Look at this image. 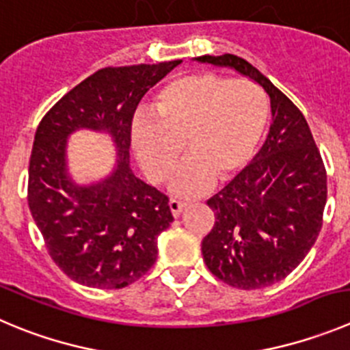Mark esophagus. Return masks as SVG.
I'll use <instances>...</instances> for the list:
<instances>
[{
  "mask_svg": "<svg viewBox=\"0 0 350 350\" xmlns=\"http://www.w3.org/2000/svg\"><path fill=\"white\" fill-rule=\"evenodd\" d=\"M186 205H188L186 202L176 200V198H172V200L169 202V207H171V212H172V215H174V217H179V215H181V212L185 211Z\"/></svg>",
  "mask_w": 350,
  "mask_h": 350,
  "instance_id": "obj_1",
  "label": "esophagus"
}]
</instances>
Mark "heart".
I'll use <instances>...</instances> for the list:
<instances>
[{"label":"heart","instance_id":"obj_1","mask_svg":"<svg viewBox=\"0 0 350 350\" xmlns=\"http://www.w3.org/2000/svg\"><path fill=\"white\" fill-rule=\"evenodd\" d=\"M152 117L133 124V146L153 181L174 169L185 143L190 155L172 179V191L197 197L249 165L269 120V101L256 83L198 72L165 84L153 98Z\"/></svg>","mask_w":350,"mask_h":350}]
</instances>
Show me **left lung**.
Here are the masks:
<instances>
[{"label":"left lung","mask_w":350,"mask_h":350,"mask_svg":"<svg viewBox=\"0 0 350 350\" xmlns=\"http://www.w3.org/2000/svg\"><path fill=\"white\" fill-rule=\"evenodd\" d=\"M197 60L234 68L269 96L266 143L252 164L207 200L215 223L202 241L215 278L234 288H264L285 280L321 231L325 164L302 112L252 64L230 53Z\"/></svg>","instance_id":"left-lung-1"}]
</instances>
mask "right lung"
Instances as JSON below:
<instances>
[{"instance_id": "right-lung-1", "label": "right lung", "mask_w": 350, "mask_h": 350, "mask_svg": "<svg viewBox=\"0 0 350 350\" xmlns=\"http://www.w3.org/2000/svg\"><path fill=\"white\" fill-rule=\"evenodd\" d=\"M179 64L101 68L39 122L29 162V208L51 259L81 285L124 288L155 264L157 237L174 217L169 198L131 171V124L146 91ZM77 129L113 136L118 164L101 182L81 187L68 176L66 138Z\"/></svg>"}]
</instances>
